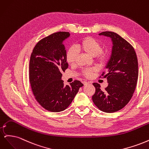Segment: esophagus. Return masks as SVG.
Returning a JSON list of instances; mask_svg holds the SVG:
<instances>
[{"label":"esophagus","instance_id":"obj_1","mask_svg":"<svg viewBox=\"0 0 149 149\" xmlns=\"http://www.w3.org/2000/svg\"><path fill=\"white\" fill-rule=\"evenodd\" d=\"M83 84L84 85H87V84H88L89 83H88V82H86V81H83Z\"/></svg>","mask_w":149,"mask_h":149}]
</instances>
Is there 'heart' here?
<instances>
[{
	"instance_id": "obj_1",
	"label": "heart",
	"mask_w": 149,
	"mask_h": 149,
	"mask_svg": "<svg viewBox=\"0 0 149 149\" xmlns=\"http://www.w3.org/2000/svg\"><path fill=\"white\" fill-rule=\"evenodd\" d=\"M78 50H81L91 56H94L96 60L100 64H104L107 60L108 53L106 50L102 49L100 42L95 38L87 37L83 38L78 45ZM78 50L74 48H70L66 53V61L70 65L76 63L78 55ZM96 71L94 68H88L83 70L81 74L85 78H91L93 73Z\"/></svg>"
}]
</instances>
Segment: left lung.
<instances>
[{"instance_id":"left-lung-1","label":"left lung","mask_w":149,"mask_h":149,"mask_svg":"<svg viewBox=\"0 0 149 149\" xmlns=\"http://www.w3.org/2000/svg\"><path fill=\"white\" fill-rule=\"evenodd\" d=\"M100 35L111 37L113 47L107 70L100 76L106 78L109 84L102 91L100 84L94 83L92 100L99 109L112 113L124 108L133 96L139 75L137 57L133 47L118 33L103 31Z\"/></svg>"}]
</instances>
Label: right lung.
Here are the masks:
<instances>
[{
  "label": "right lung",
  "mask_w": 149,
  "mask_h": 149,
  "mask_svg": "<svg viewBox=\"0 0 149 149\" xmlns=\"http://www.w3.org/2000/svg\"><path fill=\"white\" fill-rule=\"evenodd\" d=\"M69 32L58 31L36 44L31 54L29 79L33 94L39 104L50 112L65 110L83 84L74 80L64 86L61 76L68 68L66 51L62 42Z\"/></svg>",
  "instance_id": "right-lung-1"
}]
</instances>
